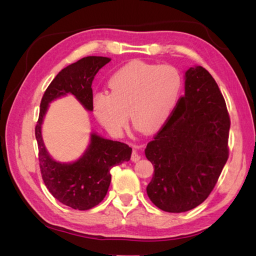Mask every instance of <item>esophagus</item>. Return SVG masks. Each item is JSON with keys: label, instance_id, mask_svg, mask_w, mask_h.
Returning a JSON list of instances; mask_svg holds the SVG:
<instances>
[{"label": "esophagus", "instance_id": "obj_1", "mask_svg": "<svg viewBox=\"0 0 256 256\" xmlns=\"http://www.w3.org/2000/svg\"><path fill=\"white\" fill-rule=\"evenodd\" d=\"M140 154L138 153V150H133L132 156H131V160L134 162H136L140 160Z\"/></svg>", "mask_w": 256, "mask_h": 256}]
</instances>
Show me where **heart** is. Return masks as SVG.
Returning <instances> with one entry per match:
<instances>
[{
	"instance_id": "obj_1",
	"label": "heart",
	"mask_w": 256,
	"mask_h": 256,
	"mask_svg": "<svg viewBox=\"0 0 256 256\" xmlns=\"http://www.w3.org/2000/svg\"><path fill=\"white\" fill-rule=\"evenodd\" d=\"M108 92L94 98L96 118L108 132L118 134L128 114L138 131L150 134L164 126L180 96L182 79L170 64L135 60L118 69L108 80Z\"/></svg>"
}]
</instances>
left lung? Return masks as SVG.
I'll return each mask as SVG.
<instances>
[{"label": "left lung", "mask_w": 256, "mask_h": 256, "mask_svg": "<svg viewBox=\"0 0 256 256\" xmlns=\"http://www.w3.org/2000/svg\"><path fill=\"white\" fill-rule=\"evenodd\" d=\"M230 123L214 77L201 66L188 69L184 96L145 150L155 167L146 188L152 202L179 214L209 197L229 157Z\"/></svg>", "instance_id": "obj_1"}]
</instances>
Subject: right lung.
Returning a JSON list of instances; mask_svg holds the SVG:
<instances>
[{
  "label": "right lung",
  "mask_w": 256,
  "mask_h": 256,
  "mask_svg": "<svg viewBox=\"0 0 256 256\" xmlns=\"http://www.w3.org/2000/svg\"><path fill=\"white\" fill-rule=\"evenodd\" d=\"M111 58L89 56L69 64L48 86L40 101V118L35 128L42 178L50 192L62 204L77 210H89L106 197L111 182L110 170L131 158L128 144L91 135L88 150L77 162L60 164L48 155L42 140V123L48 103L56 98L72 94L86 110H94L92 81Z\"/></svg>",
  "instance_id": "right-lung-1"
}]
</instances>
